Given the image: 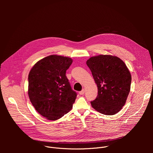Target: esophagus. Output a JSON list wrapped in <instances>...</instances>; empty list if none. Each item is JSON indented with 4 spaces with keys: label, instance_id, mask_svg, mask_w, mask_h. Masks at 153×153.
<instances>
[{
    "label": "esophagus",
    "instance_id": "esophagus-1",
    "mask_svg": "<svg viewBox=\"0 0 153 153\" xmlns=\"http://www.w3.org/2000/svg\"><path fill=\"white\" fill-rule=\"evenodd\" d=\"M85 89H83L82 91H80L79 92V94H80V95H83L84 93H85Z\"/></svg>",
    "mask_w": 153,
    "mask_h": 153
}]
</instances>
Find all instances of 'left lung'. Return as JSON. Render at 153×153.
I'll return each instance as SVG.
<instances>
[{
	"instance_id": "obj_1",
	"label": "left lung",
	"mask_w": 153,
	"mask_h": 153,
	"mask_svg": "<svg viewBox=\"0 0 153 153\" xmlns=\"http://www.w3.org/2000/svg\"><path fill=\"white\" fill-rule=\"evenodd\" d=\"M86 65L92 73L98 93L91 102L93 108L105 115H114L124 106L130 91L131 76L119 57L99 55L90 58Z\"/></svg>"
}]
</instances>
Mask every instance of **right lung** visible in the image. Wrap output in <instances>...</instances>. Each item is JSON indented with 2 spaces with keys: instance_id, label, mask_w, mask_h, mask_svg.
Returning a JSON list of instances; mask_svg holds the SVG:
<instances>
[{
  "instance_id": "right-lung-1",
  "label": "right lung",
  "mask_w": 153,
  "mask_h": 153,
  "mask_svg": "<svg viewBox=\"0 0 153 153\" xmlns=\"http://www.w3.org/2000/svg\"><path fill=\"white\" fill-rule=\"evenodd\" d=\"M71 58L51 55L37 62L28 75V96L36 110L55 120L68 113L77 97L66 76Z\"/></svg>"
}]
</instances>
